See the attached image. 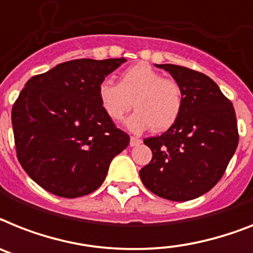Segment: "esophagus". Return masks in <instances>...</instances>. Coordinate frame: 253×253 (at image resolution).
I'll list each match as a JSON object with an SVG mask.
<instances>
[{"label":"esophagus","instance_id":"esophagus-1","mask_svg":"<svg viewBox=\"0 0 253 253\" xmlns=\"http://www.w3.org/2000/svg\"><path fill=\"white\" fill-rule=\"evenodd\" d=\"M141 141H143V140L139 139V137L131 136V139H130V145H131V146H137V145H140V144H141Z\"/></svg>","mask_w":253,"mask_h":253}]
</instances>
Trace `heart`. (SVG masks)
<instances>
[{
	"instance_id": "b5f03b06",
	"label": "heart",
	"mask_w": 253,
	"mask_h": 253,
	"mask_svg": "<svg viewBox=\"0 0 253 253\" xmlns=\"http://www.w3.org/2000/svg\"><path fill=\"white\" fill-rule=\"evenodd\" d=\"M100 105L112 121H121L130 109L136 108L126 121L131 131L141 132L153 128L163 132L172 127L184 109L182 88L176 81L163 76L150 65L139 63L127 68L118 84L104 80L97 86Z\"/></svg>"
}]
</instances>
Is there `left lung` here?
<instances>
[{"label": "left lung", "mask_w": 253, "mask_h": 253, "mask_svg": "<svg viewBox=\"0 0 253 253\" xmlns=\"http://www.w3.org/2000/svg\"><path fill=\"white\" fill-rule=\"evenodd\" d=\"M157 67L181 86L184 109L166 132L144 139L153 157L140 179L158 197L184 202L211 190L224 175L238 146L235 110L209 76L180 65Z\"/></svg>", "instance_id": "1"}]
</instances>
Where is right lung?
Returning <instances> with one entry per match:
<instances>
[{
  "mask_svg": "<svg viewBox=\"0 0 253 253\" xmlns=\"http://www.w3.org/2000/svg\"><path fill=\"white\" fill-rule=\"evenodd\" d=\"M125 61H65L25 84L11 110L16 157L44 190L64 198L90 194L130 144L97 97L101 81Z\"/></svg>",
  "mask_w": 253,
  "mask_h": 253,
  "instance_id": "right-lung-1",
  "label": "right lung"
}]
</instances>
